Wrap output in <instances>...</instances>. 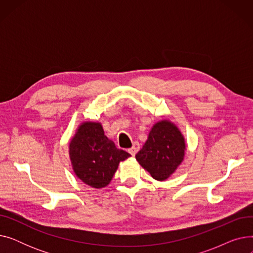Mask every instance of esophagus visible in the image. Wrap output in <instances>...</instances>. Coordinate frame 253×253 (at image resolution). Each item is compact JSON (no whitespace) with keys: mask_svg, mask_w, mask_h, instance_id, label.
Instances as JSON below:
<instances>
[{"mask_svg":"<svg viewBox=\"0 0 253 253\" xmlns=\"http://www.w3.org/2000/svg\"><path fill=\"white\" fill-rule=\"evenodd\" d=\"M139 149H140L139 143H138V142H134L133 145H132V148H130V149L128 150V152L131 154V156H135L136 153L139 151Z\"/></svg>","mask_w":253,"mask_h":253,"instance_id":"1","label":"esophagus"}]
</instances>
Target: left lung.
<instances>
[{"label": "left lung", "mask_w": 253, "mask_h": 253, "mask_svg": "<svg viewBox=\"0 0 253 253\" xmlns=\"http://www.w3.org/2000/svg\"><path fill=\"white\" fill-rule=\"evenodd\" d=\"M184 150V138L178 128L164 120L153 126L148 140L135 158L153 178L163 181L182 162Z\"/></svg>", "instance_id": "1"}]
</instances>
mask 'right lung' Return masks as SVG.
Masks as SVG:
<instances>
[{
    "mask_svg": "<svg viewBox=\"0 0 253 253\" xmlns=\"http://www.w3.org/2000/svg\"><path fill=\"white\" fill-rule=\"evenodd\" d=\"M130 156L104 135L99 123H83L70 143V157L76 175L95 189L106 187L119 163Z\"/></svg>",
    "mask_w": 253,
    "mask_h": 253,
    "instance_id": "add662e5",
    "label": "right lung"
}]
</instances>
